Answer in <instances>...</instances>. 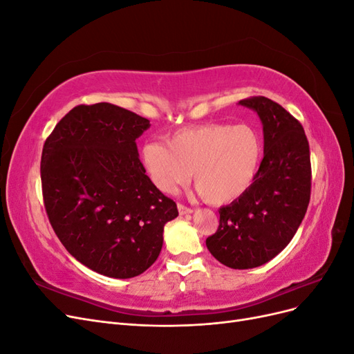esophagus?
Listing matches in <instances>:
<instances>
[{
    "label": "esophagus",
    "instance_id": "34e87169",
    "mask_svg": "<svg viewBox=\"0 0 354 354\" xmlns=\"http://www.w3.org/2000/svg\"><path fill=\"white\" fill-rule=\"evenodd\" d=\"M177 208H178V214H180V216H185V214H192V212H194V209L186 207V205H183V203H178Z\"/></svg>",
    "mask_w": 354,
    "mask_h": 354
}]
</instances>
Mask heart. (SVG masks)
I'll use <instances>...</instances> for the list:
<instances>
[{
    "instance_id": "obj_1",
    "label": "heart",
    "mask_w": 354,
    "mask_h": 354,
    "mask_svg": "<svg viewBox=\"0 0 354 354\" xmlns=\"http://www.w3.org/2000/svg\"><path fill=\"white\" fill-rule=\"evenodd\" d=\"M167 145L146 142L142 164L153 186L164 194L186 185L192 177L198 194L214 205L239 199L260 168L263 146L248 125L208 122L178 130Z\"/></svg>"
}]
</instances>
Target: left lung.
<instances>
[{
	"instance_id": "obj_1",
	"label": "left lung",
	"mask_w": 354,
	"mask_h": 354,
	"mask_svg": "<svg viewBox=\"0 0 354 354\" xmlns=\"http://www.w3.org/2000/svg\"><path fill=\"white\" fill-rule=\"evenodd\" d=\"M263 122L264 158L251 187L221 207L207 248L232 269H254L279 254L301 224L312 192L310 147L303 125L263 95L243 99Z\"/></svg>"
}]
</instances>
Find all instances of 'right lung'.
<instances>
[{
  "instance_id": "obj_1",
  "label": "right lung",
  "mask_w": 354,
  "mask_h": 354,
  "mask_svg": "<svg viewBox=\"0 0 354 354\" xmlns=\"http://www.w3.org/2000/svg\"><path fill=\"white\" fill-rule=\"evenodd\" d=\"M149 120L111 103L80 104L42 147L41 185L53 230L80 263L128 279L151 267L177 205L156 189L136 138Z\"/></svg>"
}]
</instances>
